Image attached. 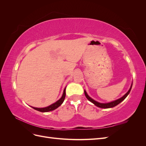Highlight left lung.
<instances>
[{
    "instance_id": "left-lung-1",
    "label": "left lung",
    "mask_w": 146,
    "mask_h": 146,
    "mask_svg": "<svg viewBox=\"0 0 146 146\" xmlns=\"http://www.w3.org/2000/svg\"><path fill=\"white\" fill-rule=\"evenodd\" d=\"M132 85H133V83H131L129 90L127 91L126 94H125L122 97H121V98H119V99H118L116 100L110 102H108V103H100V102H97L95 100L92 99L91 98H90V97L88 96V94H87V92L85 90H84V92H85V96H86V98H87V99L88 100H90L91 102H92V104H94L98 107H99V108H113L114 107H115V106L117 105L118 104H120L121 102H122L123 100H124L127 98V96L129 94L130 92L131 91Z\"/></svg>"
}]
</instances>
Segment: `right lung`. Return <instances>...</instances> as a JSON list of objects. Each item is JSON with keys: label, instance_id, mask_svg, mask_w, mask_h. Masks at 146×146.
Instances as JSON below:
<instances>
[{"label": "right lung", "instance_id": "obj_1", "mask_svg": "<svg viewBox=\"0 0 146 146\" xmlns=\"http://www.w3.org/2000/svg\"><path fill=\"white\" fill-rule=\"evenodd\" d=\"M66 88L64 89L63 91V93L62 96H61V98L58 100H57L56 102L52 104V105L48 106V107H44V108H35V107H32L33 109L37 110V111H39L40 112H48V111H53V110H55L56 108H57L58 107H59L60 106L63 104V102L64 100L65 99V96H66Z\"/></svg>", "mask_w": 146, "mask_h": 146}]
</instances>
